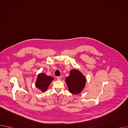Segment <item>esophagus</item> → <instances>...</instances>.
<instances>
[{
	"instance_id": "obj_1",
	"label": "esophagus",
	"mask_w": 128,
	"mask_h": 128,
	"mask_svg": "<svg viewBox=\"0 0 128 128\" xmlns=\"http://www.w3.org/2000/svg\"><path fill=\"white\" fill-rule=\"evenodd\" d=\"M61 78H62V76H58V77H57V80H61Z\"/></svg>"
}]
</instances>
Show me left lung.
<instances>
[{
	"instance_id": "obj_1",
	"label": "left lung",
	"mask_w": 128,
	"mask_h": 128,
	"mask_svg": "<svg viewBox=\"0 0 128 128\" xmlns=\"http://www.w3.org/2000/svg\"><path fill=\"white\" fill-rule=\"evenodd\" d=\"M65 82L68 88L69 92L72 94H78L84 88L86 79L85 76L78 70L72 69L69 76L65 78Z\"/></svg>"
}]
</instances>
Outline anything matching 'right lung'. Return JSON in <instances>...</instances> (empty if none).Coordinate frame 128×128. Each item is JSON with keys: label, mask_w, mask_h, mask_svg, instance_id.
<instances>
[{"label": "right lung", "mask_w": 128, "mask_h": 128, "mask_svg": "<svg viewBox=\"0 0 128 128\" xmlns=\"http://www.w3.org/2000/svg\"><path fill=\"white\" fill-rule=\"evenodd\" d=\"M54 80L53 78L48 76L44 73L40 74L38 76L35 86L42 92H45Z\"/></svg>", "instance_id": "add662e5"}]
</instances>
